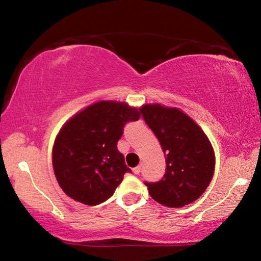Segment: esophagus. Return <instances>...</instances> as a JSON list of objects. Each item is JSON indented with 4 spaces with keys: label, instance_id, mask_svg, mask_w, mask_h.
<instances>
[{
    "label": "esophagus",
    "instance_id": "34e87169",
    "mask_svg": "<svg viewBox=\"0 0 261 261\" xmlns=\"http://www.w3.org/2000/svg\"><path fill=\"white\" fill-rule=\"evenodd\" d=\"M132 171H134L135 174H139V173H141V166H137V168L132 169Z\"/></svg>",
    "mask_w": 261,
    "mask_h": 261
}]
</instances>
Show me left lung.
<instances>
[{"instance_id":"obj_1","label":"left lung","mask_w":261,"mask_h":261,"mask_svg":"<svg viewBox=\"0 0 261 261\" xmlns=\"http://www.w3.org/2000/svg\"><path fill=\"white\" fill-rule=\"evenodd\" d=\"M166 159L161 180L144 181L150 196L169 207H182L205 192L215 172V152L204 131L176 108L146 104L139 109Z\"/></svg>"}]
</instances>
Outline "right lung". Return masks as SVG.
I'll return each mask as SVG.
<instances>
[{"instance_id": "obj_1", "label": "right lung", "mask_w": 261, "mask_h": 261, "mask_svg": "<svg viewBox=\"0 0 261 261\" xmlns=\"http://www.w3.org/2000/svg\"><path fill=\"white\" fill-rule=\"evenodd\" d=\"M139 111L126 103L102 100L70 118L56 137L53 166L62 190L72 199L95 206L108 200L131 170L117 150L126 123Z\"/></svg>"}]
</instances>
